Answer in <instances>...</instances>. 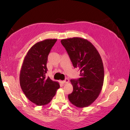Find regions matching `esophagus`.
Here are the masks:
<instances>
[{"label":"esophagus","instance_id":"obj_1","mask_svg":"<svg viewBox=\"0 0 130 130\" xmlns=\"http://www.w3.org/2000/svg\"><path fill=\"white\" fill-rule=\"evenodd\" d=\"M69 82V80L68 78H65V80L61 81V83H63V84H65V83H68Z\"/></svg>","mask_w":130,"mask_h":130}]
</instances>
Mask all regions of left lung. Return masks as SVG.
<instances>
[{
    "label": "left lung",
    "instance_id": "8db88e82",
    "mask_svg": "<svg viewBox=\"0 0 130 130\" xmlns=\"http://www.w3.org/2000/svg\"><path fill=\"white\" fill-rule=\"evenodd\" d=\"M74 67L78 68L80 77L71 79L73 92L68 98L75 106L84 107L95 101L104 82L103 64L96 48L87 39L74 37L61 40Z\"/></svg>",
    "mask_w": 130,
    "mask_h": 130
}]
</instances>
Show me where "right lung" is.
<instances>
[{"instance_id": "right-lung-1", "label": "right lung", "mask_w": 130, "mask_h": 130, "mask_svg": "<svg viewBox=\"0 0 130 130\" xmlns=\"http://www.w3.org/2000/svg\"><path fill=\"white\" fill-rule=\"evenodd\" d=\"M56 39H48L33 45L27 53L20 73L19 81L26 96L38 106L49 103L59 88L57 82L45 74L48 56Z\"/></svg>"}]
</instances>
